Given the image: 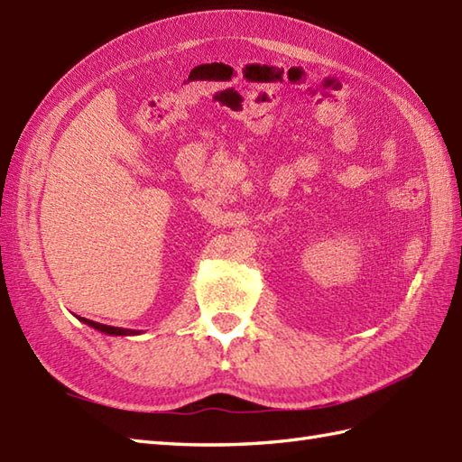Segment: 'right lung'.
<instances>
[{
	"label": "right lung",
	"mask_w": 462,
	"mask_h": 462,
	"mask_svg": "<svg viewBox=\"0 0 462 462\" xmlns=\"http://www.w3.org/2000/svg\"><path fill=\"white\" fill-rule=\"evenodd\" d=\"M79 321L87 323V326L101 331V333H106V336H139L141 331H134V329H125V328H113V326H105V323H97L93 319H87V318H79Z\"/></svg>",
	"instance_id": "right-lung-1"
}]
</instances>
